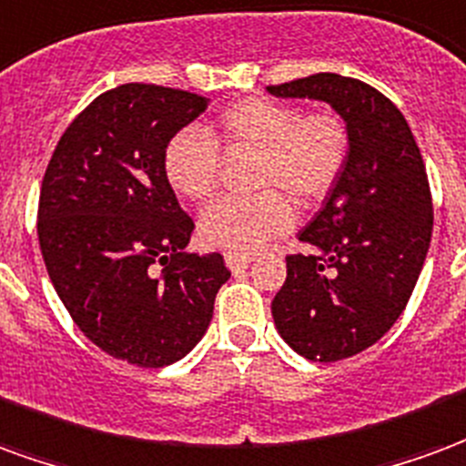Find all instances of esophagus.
Returning <instances> with one entry per match:
<instances>
[{
    "label": "esophagus",
    "instance_id": "34e87169",
    "mask_svg": "<svg viewBox=\"0 0 466 466\" xmlns=\"http://www.w3.org/2000/svg\"><path fill=\"white\" fill-rule=\"evenodd\" d=\"M253 263V256H246V253H226V266L236 273V270H243Z\"/></svg>",
    "mask_w": 466,
    "mask_h": 466
}]
</instances>
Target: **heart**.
Returning <instances> with one entry per match:
<instances>
[{"label": "heart", "instance_id": "heart-1", "mask_svg": "<svg viewBox=\"0 0 466 466\" xmlns=\"http://www.w3.org/2000/svg\"><path fill=\"white\" fill-rule=\"evenodd\" d=\"M256 151L253 196H228L210 203L198 223L200 240L226 253H253L288 233L298 206L322 200L340 181L352 136L342 114L318 108L303 114L295 104L266 96L240 98L213 118L206 134L183 128L163 148V176L191 203L218 188L220 154Z\"/></svg>", "mask_w": 466, "mask_h": 466}]
</instances>
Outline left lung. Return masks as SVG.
<instances>
[{"instance_id": "1", "label": "left lung", "mask_w": 466, "mask_h": 466, "mask_svg": "<svg viewBox=\"0 0 466 466\" xmlns=\"http://www.w3.org/2000/svg\"><path fill=\"white\" fill-rule=\"evenodd\" d=\"M275 96L328 101L352 136L350 161L285 258L275 328L295 352L338 362L375 345L405 310L432 240V193L400 108L370 84L312 74L268 86Z\"/></svg>"}]
</instances>
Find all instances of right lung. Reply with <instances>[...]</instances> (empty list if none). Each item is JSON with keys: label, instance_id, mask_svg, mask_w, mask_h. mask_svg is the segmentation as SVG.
<instances>
[{"label": "right lung", "instance_id": "obj_1", "mask_svg": "<svg viewBox=\"0 0 466 466\" xmlns=\"http://www.w3.org/2000/svg\"><path fill=\"white\" fill-rule=\"evenodd\" d=\"M208 98L156 84L98 94L54 148L39 193L44 266L71 320L96 348L163 368L206 335L220 253H181L193 220L163 176V148Z\"/></svg>", "mask_w": 466, "mask_h": 466}]
</instances>
